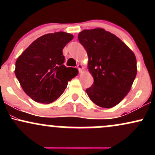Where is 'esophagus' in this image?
Listing matches in <instances>:
<instances>
[{"instance_id":"1","label":"esophagus","mask_w":155,"mask_h":155,"mask_svg":"<svg viewBox=\"0 0 155 155\" xmlns=\"http://www.w3.org/2000/svg\"><path fill=\"white\" fill-rule=\"evenodd\" d=\"M77 68H78V70H79V73H81V72H82V70H83V65H81V64H78Z\"/></svg>"}]
</instances>
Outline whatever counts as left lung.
Wrapping results in <instances>:
<instances>
[{"instance_id": "8db88e82", "label": "left lung", "mask_w": 155, "mask_h": 155, "mask_svg": "<svg viewBox=\"0 0 155 155\" xmlns=\"http://www.w3.org/2000/svg\"><path fill=\"white\" fill-rule=\"evenodd\" d=\"M78 38L87 53L88 70L94 79L86 90L89 97L100 107L117 106L127 95L136 76L134 53L103 28L84 30Z\"/></svg>"}]
</instances>
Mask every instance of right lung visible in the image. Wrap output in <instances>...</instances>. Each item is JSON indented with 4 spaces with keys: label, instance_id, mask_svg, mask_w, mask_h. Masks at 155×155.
I'll list each match as a JSON object with an SVG mask.
<instances>
[{
    "label": "right lung",
    "instance_id": "obj_1",
    "mask_svg": "<svg viewBox=\"0 0 155 155\" xmlns=\"http://www.w3.org/2000/svg\"><path fill=\"white\" fill-rule=\"evenodd\" d=\"M73 38L72 34L62 31L45 34L17 58L15 75L24 92L35 102H54L77 75V69L63 65V49Z\"/></svg>",
    "mask_w": 155,
    "mask_h": 155
}]
</instances>
